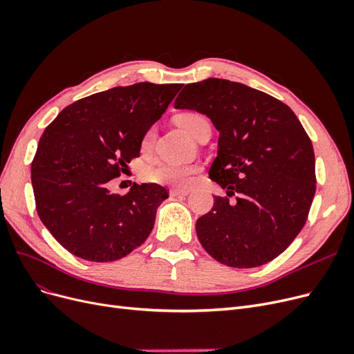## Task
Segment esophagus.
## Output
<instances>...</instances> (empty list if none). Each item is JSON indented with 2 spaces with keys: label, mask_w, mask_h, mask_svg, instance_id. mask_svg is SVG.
Masks as SVG:
<instances>
[{
  "label": "esophagus",
  "mask_w": 354,
  "mask_h": 354,
  "mask_svg": "<svg viewBox=\"0 0 354 354\" xmlns=\"http://www.w3.org/2000/svg\"><path fill=\"white\" fill-rule=\"evenodd\" d=\"M171 196H187L191 194V191L188 189H171Z\"/></svg>",
  "instance_id": "34e87169"
}]
</instances>
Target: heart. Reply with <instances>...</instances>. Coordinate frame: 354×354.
I'll use <instances>...</instances> for the list:
<instances>
[{
    "instance_id": "1",
    "label": "heart",
    "mask_w": 354,
    "mask_h": 354,
    "mask_svg": "<svg viewBox=\"0 0 354 354\" xmlns=\"http://www.w3.org/2000/svg\"><path fill=\"white\" fill-rule=\"evenodd\" d=\"M178 126L189 134L191 137L195 136L198 129L205 124L207 118L198 113H185L180 114L176 118ZM153 139H155V130L150 129L145 133L142 139L143 149L151 146ZM196 167L192 165H175V163H159L155 166H149L145 171V178L150 182L162 183V185H174V187H187L191 182L192 175L195 174Z\"/></svg>"
}]
</instances>
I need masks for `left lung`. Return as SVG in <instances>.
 Instances as JSON below:
<instances>
[{
  "label": "left lung",
  "mask_w": 354,
  "mask_h": 354,
  "mask_svg": "<svg viewBox=\"0 0 354 354\" xmlns=\"http://www.w3.org/2000/svg\"><path fill=\"white\" fill-rule=\"evenodd\" d=\"M176 110L207 115L218 130L211 180L237 194L215 196L196 220L203 248L230 268H256L278 257L302 230L315 194L313 143L288 105L227 80L188 84Z\"/></svg>",
  "instance_id": "obj_1"
}]
</instances>
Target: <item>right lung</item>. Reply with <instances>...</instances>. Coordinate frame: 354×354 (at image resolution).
Listing matches in <instances>:
<instances>
[{
  "instance_id": "right-lung-1",
  "label": "right lung",
  "mask_w": 354,
  "mask_h": 354,
  "mask_svg": "<svg viewBox=\"0 0 354 354\" xmlns=\"http://www.w3.org/2000/svg\"><path fill=\"white\" fill-rule=\"evenodd\" d=\"M182 84L137 82L76 101L40 137L32 163L36 208L50 234L89 262H114L149 237L167 198L158 183L113 194L110 180L140 156L142 139Z\"/></svg>"
}]
</instances>
